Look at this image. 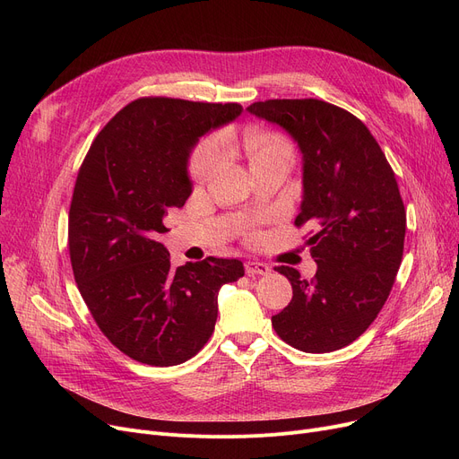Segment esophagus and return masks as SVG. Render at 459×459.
I'll use <instances>...</instances> for the list:
<instances>
[{"label":"esophagus","mask_w":459,"mask_h":459,"mask_svg":"<svg viewBox=\"0 0 459 459\" xmlns=\"http://www.w3.org/2000/svg\"><path fill=\"white\" fill-rule=\"evenodd\" d=\"M272 272V268L268 266V264L264 262H258V260H249L246 264V273L247 275H268Z\"/></svg>","instance_id":"esophagus-1"}]
</instances>
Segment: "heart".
I'll return each mask as SVG.
<instances>
[{
	"label": "heart",
	"mask_w": 459,
	"mask_h": 459,
	"mask_svg": "<svg viewBox=\"0 0 459 459\" xmlns=\"http://www.w3.org/2000/svg\"><path fill=\"white\" fill-rule=\"evenodd\" d=\"M246 151L249 156L251 167L272 161L275 158L292 156L290 144L282 137L272 134H249L246 139ZM223 156V143L220 137H210L199 144V149L191 160V175L197 180H206L215 167L220 165Z\"/></svg>",
	"instance_id": "obj_1"
}]
</instances>
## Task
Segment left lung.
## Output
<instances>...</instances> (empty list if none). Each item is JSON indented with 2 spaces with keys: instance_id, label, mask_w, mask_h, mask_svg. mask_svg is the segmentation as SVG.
Listing matches in <instances>:
<instances>
[{
  "instance_id": "obj_1",
  "label": "left lung",
  "mask_w": 459,
  "mask_h": 459,
  "mask_svg": "<svg viewBox=\"0 0 459 459\" xmlns=\"http://www.w3.org/2000/svg\"><path fill=\"white\" fill-rule=\"evenodd\" d=\"M251 115L282 128L298 144L303 197L296 225L318 264L312 281L277 266L292 301L272 316L281 339L307 353L341 350L363 334L387 301L398 273L405 210L393 169L370 130L333 104L266 100Z\"/></svg>"
}]
</instances>
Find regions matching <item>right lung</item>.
Instances as JSON below:
<instances>
[{"instance_id": "1", "label": "right lung", "mask_w": 459, "mask_h": 459, "mask_svg": "<svg viewBox=\"0 0 459 459\" xmlns=\"http://www.w3.org/2000/svg\"><path fill=\"white\" fill-rule=\"evenodd\" d=\"M239 104L139 99L96 135L68 213L78 290L113 346L139 363L175 367L212 336L221 286L244 277L238 258L173 268L160 242L167 210L191 195L189 156L203 135L242 115Z\"/></svg>"}]
</instances>
